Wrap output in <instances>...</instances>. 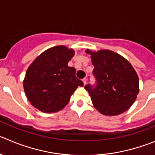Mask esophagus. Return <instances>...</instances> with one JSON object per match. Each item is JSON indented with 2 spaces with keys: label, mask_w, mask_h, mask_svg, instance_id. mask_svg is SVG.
Masks as SVG:
<instances>
[{
  "label": "esophagus",
  "mask_w": 155,
  "mask_h": 155,
  "mask_svg": "<svg viewBox=\"0 0 155 155\" xmlns=\"http://www.w3.org/2000/svg\"><path fill=\"white\" fill-rule=\"evenodd\" d=\"M83 82H84V84H87V78H84L83 79Z\"/></svg>",
  "instance_id": "obj_1"
}]
</instances>
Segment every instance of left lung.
<instances>
[{
    "label": "left lung",
    "instance_id": "obj_1",
    "mask_svg": "<svg viewBox=\"0 0 155 155\" xmlns=\"http://www.w3.org/2000/svg\"><path fill=\"white\" fill-rule=\"evenodd\" d=\"M91 55L96 84H87L94 106L104 115H117L133 104L139 92L137 73L125 58L108 50L97 52L86 51Z\"/></svg>",
    "mask_w": 155,
    "mask_h": 155
}]
</instances>
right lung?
Returning a JSON list of instances; mask_svg holds the SVG:
<instances>
[{
	"instance_id": "obj_1",
	"label": "right lung",
	"mask_w": 155,
	"mask_h": 155,
	"mask_svg": "<svg viewBox=\"0 0 155 155\" xmlns=\"http://www.w3.org/2000/svg\"><path fill=\"white\" fill-rule=\"evenodd\" d=\"M74 55V50L56 46L43 52L30 65L24 89L34 107L45 113L58 111L68 104L77 87L83 86L75 75V68L68 66Z\"/></svg>"
}]
</instances>
